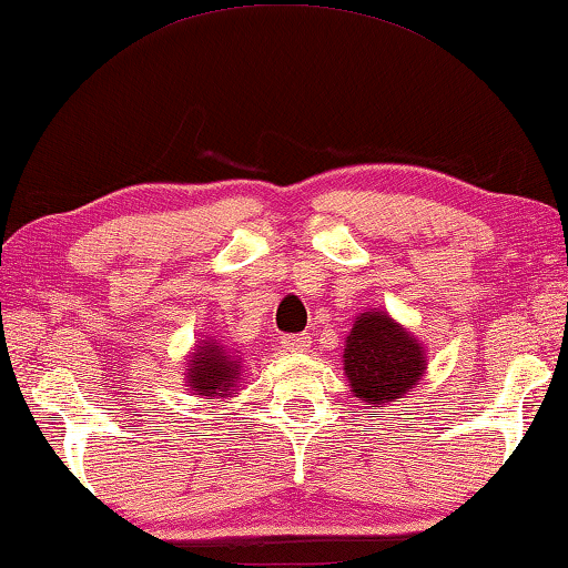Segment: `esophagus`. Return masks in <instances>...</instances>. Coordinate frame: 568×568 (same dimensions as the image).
Segmentation results:
<instances>
[{
  "label": "esophagus",
  "mask_w": 568,
  "mask_h": 568,
  "mask_svg": "<svg viewBox=\"0 0 568 568\" xmlns=\"http://www.w3.org/2000/svg\"><path fill=\"white\" fill-rule=\"evenodd\" d=\"M310 344H312V336L304 334V332L282 336V346L286 352H304V349H310Z\"/></svg>",
  "instance_id": "esophagus-1"
}]
</instances>
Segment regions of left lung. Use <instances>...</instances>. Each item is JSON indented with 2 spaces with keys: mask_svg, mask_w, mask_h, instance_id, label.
<instances>
[{
  "mask_svg": "<svg viewBox=\"0 0 568 568\" xmlns=\"http://www.w3.org/2000/svg\"><path fill=\"white\" fill-rule=\"evenodd\" d=\"M424 349L382 312H364L346 336L344 372L354 396L384 406L414 389L424 374Z\"/></svg>",
  "mask_w": 568,
  "mask_h": 568,
  "instance_id": "obj_1",
  "label": "left lung"
}]
</instances>
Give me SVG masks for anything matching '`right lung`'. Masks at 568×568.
I'll return each mask as SVG.
<instances>
[{"instance_id":"obj_1","label":"right lung","mask_w":568,"mask_h":568,"mask_svg":"<svg viewBox=\"0 0 568 568\" xmlns=\"http://www.w3.org/2000/svg\"><path fill=\"white\" fill-rule=\"evenodd\" d=\"M189 372V384L199 396H226L234 392L236 379L242 376V364L236 362L232 352L219 346L214 339L202 342L192 354V369Z\"/></svg>"}]
</instances>
